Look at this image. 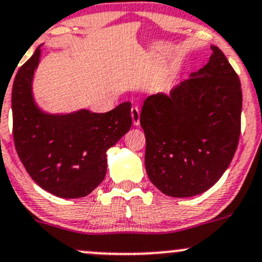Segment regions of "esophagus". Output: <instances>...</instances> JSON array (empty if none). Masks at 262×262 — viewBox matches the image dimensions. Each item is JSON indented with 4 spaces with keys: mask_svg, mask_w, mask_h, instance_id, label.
Masks as SVG:
<instances>
[{
    "mask_svg": "<svg viewBox=\"0 0 262 262\" xmlns=\"http://www.w3.org/2000/svg\"><path fill=\"white\" fill-rule=\"evenodd\" d=\"M130 115H132V119H133L134 125H138L139 120H141V112H139V107L138 106L132 107Z\"/></svg>",
    "mask_w": 262,
    "mask_h": 262,
    "instance_id": "34e87169",
    "label": "esophagus"
}]
</instances>
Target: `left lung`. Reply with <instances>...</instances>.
Masks as SVG:
<instances>
[{
    "mask_svg": "<svg viewBox=\"0 0 262 262\" xmlns=\"http://www.w3.org/2000/svg\"><path fill=\"white\" fill-rule=\"evenodd\" d=\"M209 62L170 96L144 100L148 178L168 196L207 191L228 168L241 134L242 90L238 75L218 47Z\"/></svg>",
    "mask_w": 262,
    "mask_h": 262,
    "instance_id": "left-lung-1",
    "label": "left lung"
}]
</instances>
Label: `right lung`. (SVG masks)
Here are the masks:
<instances>
[{
	"label": "right lung",
	"instance_id": "1",
	"mask_svg": "<svg viewBox=\"0 0 262 262\" xmlns=\"http://www.w3.org/2000/svg\"><path fill=\"white\" fill-rule=\"evenodd\" d=\"M40 48L18 68L12 84V136L24 167L41 189L75 199L89 195L106 175V150L132 126L130 102L107 113L80 110L44 114L31 95Z\"/></svg>",
	"mask_w": 262,
	"mask_h": 262
}]
</instances>
